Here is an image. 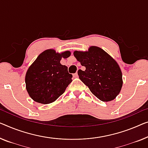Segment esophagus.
Wrapping results in <instances>:
<instances>
[{
    "label": "esophagus",
    "mask_w": 148,
    "mask_h": 148,
    "mask_svg": "<svg viewBox=\"0 0 148 148\" xmlns=\"http://www.w3.org/2000/svg\"><path fill=\"white\" fill-rule=\"evenodd\" d=\"M73 77L74 78H78V72H76V73L73 74Z\"/></svg>",
    "instance_id": "esophagus-1"
}]
</instances>
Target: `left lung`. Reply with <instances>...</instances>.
Segmentation results:
<instances>
[{"label": "left lung", "mask_w": 148, "mask_h": 148, "mask_svg": "<svg viewBox=\"0 0 148 148\" xmlns=\"http://www.w3.org/2000/svg\"><path fill=\"white\" fill-rule=\"evenodd\" d=\"M74 56L84 71L78 70L80 80L94 96L102 102L113 100L122 89V73L118 64L98 46H90L88 51H74Z\"/></svg>", "instance_id": "1"}]
</instances>
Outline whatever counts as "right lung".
<instances>
[{
  "instance_id": "obj_1",
  "label": "right lung",
  "mask_w": 148,
  "mask_h": 148,
  "mask_svg": "<svg viewBox=\"0 0 148 148\" xmlns=\"http://www.w3.org/2000/svg\"><path fill=\"white\" fill-rule=\"evenodd\" d=\"M70 51L56 52L48 49L41 53L26 72V88L35 102L48 104L56 100L72 81L68 67L62 65V58H67Z\"/></svg>"
}]
</instances>
